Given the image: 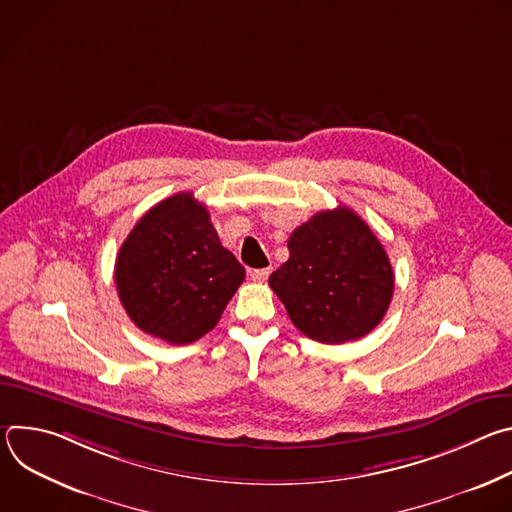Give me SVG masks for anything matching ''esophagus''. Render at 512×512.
Instances as JSON below:
<instances>
[{
    "mask_svg": "<svg viewBox=\"0 0 512 512\" xmlns=\"http://www.w3.org/2000/svg\"><path fill=\"white\" fill-rule=\"evenodd\" d=\"M269 273H271L269 267H265V269H253V271H251V279L257 281V283H263V281L269 277Z\"/></svg>",
    "mask_w": 512,
    "mask_h": 512,
    "instance_id": "1",
    "label": "esophagus"
}]
</instances>
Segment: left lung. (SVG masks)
Instances as JSON below:
<instances>
[{
    "label": "left lung",
    "mask_w": 512,
    "mask_h": 512,
    "mask_svg": "<svg viewBox=\"0 0 512 512\" xmlns=\"http://www.w3.org/2000/svg\"><path fill=\"white\" fill-rule=\"evenodd\" d=\"M289 259L269 285L289 320L312 340L344 344L367 336L389 310L391 261L362 218L346 208L322 210L287 241Z\"/></svg>",
    "instance_id": "1"
}]
</instances>
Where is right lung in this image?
I'll use <instances>...</instances> for the list:
<instances>
[{"label": "right lung", "mask_w": 512, "mask_h": 512, "mask_svg": "<svg viewBox=\"0 0 512 512\" xmlns=\"http://www.w3.org/2000/svg\"><path fill=\"white\" fill-rule=\"evenodd\" d=\"M245 279L204 204L178 192L145 212L115 261L119 300L145 334L190 344L210 332Z\"/></svg>", "instance_id": "obj_1"}]
</instances>
